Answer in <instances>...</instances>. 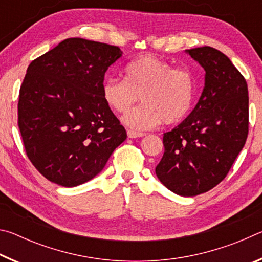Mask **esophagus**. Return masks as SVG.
<instances>
[{
	"instance_id": "1",
	"label": "esophagus",
	"mask_w": 262,
	"mask_h": 262,
	"mask_svg": "<svg viewBox=\"0 0 262 262\" xmlns=\"http://www.w3.org/2000/svg\"><path fill=\"white\" fill-rule=\"evenodd\" d=\"M127 135H128V137H129V139H136V137L144 136V133H139V132H134V130L128 129L127 130Z\"/></svg>"
}]
</instances>
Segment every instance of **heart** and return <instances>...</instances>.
<instances>
[{"instance_id": "obj_1", "label": "heart", "mask_w": 262, "mask_h": 262, "mask_svg": "<svg viewBox=\"0 0 262 262\" xmlns=\"http://www.w3.org/2000/svg\"><path fill=\"white\" fill-rule=\"evenodd\" d=\"M195 82L186 68L172 67L154 56H142L129 62L123 79L110 78L103 84V98L114 112L123 114L137 100L142 105L123 117L134 130H147L161 125H177L189 113L194 99Z\"/></svg>"}]
</instances>
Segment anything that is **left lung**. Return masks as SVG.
Instances as JSON below:
<instances>
[{"label": "left lung", "instance_id": "obj_1", "mask_svg": "<svg viewBox=\"0 0 262 262\" xmlns=\"http://www.w3.org/2000/svg\"><path fill=\"white\" fill-rule=\"evenodd\" d=\"M188 54L206 70L196 106L163 136L164 155L156 166L162 184L181 196H195L229 173L248 134L246 79L216 48L196 47Z\"/></svg>", "mask_w": 262, "mask_h": 262}]
</instances>
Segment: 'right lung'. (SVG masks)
<instances>
[{"instance_id": "1", "label": "right lung", "mask_w": 262, "mask_h": 262, "mask_svg": "<svg viewBox=\"0 0 262 262\" xmlns=\"http://www.w3.org/2000/svg\"><path fill=\"white\" fill-rule=\"evenodd\" d=\"M118 46L69 38L29 64L19 90L26 156L52 183L74 187L103 170L127 133L103 98Z\"/></svg>"}]
</instances>
